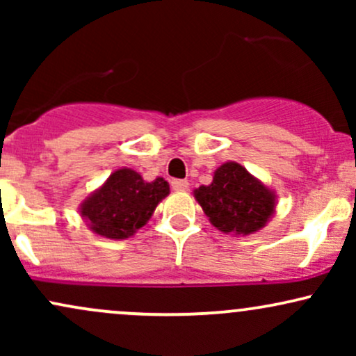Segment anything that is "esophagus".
Segmentation results:
<instances>
[{"label": "esophagus", "instance_id": "34e87169", "mask_svg": "<svg viewBox=\"0 0 356 356\" xmlns=\"http://www.w3.org/2000/svg\"><path fill=\"white\" fill-rule=\"evenodd\" d=\"M170 186H172L174 191H187V189H189V182L182 181V179H174V181L170 182Z\"/></svg>", "mask_w": 356, "mask_h": 356}]
</instances>
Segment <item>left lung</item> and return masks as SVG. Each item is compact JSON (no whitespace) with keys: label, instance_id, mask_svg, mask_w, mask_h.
I'll use <instances>...</instances> for the list:
<instances>
[{"label":"left lung","instance_id":"1","mask_svg":"<svg viewBox=\"0 0 356 356\" xmlns=\"http://www.w3.org/2000/svg\"><path fill=\"white\" fill-rule=\"evenodd\" d=\"M195 199L218 229L232 234L261 229L275 211L271 191L236 162L220 165L211 186L195 191Z\"/></svg>","mask_w":356,"mask_h":356}]
</instances>
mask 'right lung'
<instances>
[{
    "label": "right lung",
    "mask_w": 356,
    "mask_h": 356,
    "mask_svg": "<svg viewBox=\"0 0 356 356\" xmlns=\"http://www.w3.org/2000/svg\"><path fill=\"white\" fill-rule=\"evenodd\" d=\"M167 194L169 184L162 177L145 182L136 170L120 169L83 202L81 216L97 234L125 239L144 226Z\"/></svg>",
    "instance_id": "add662e5"
}]
</instances>
